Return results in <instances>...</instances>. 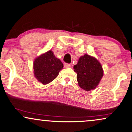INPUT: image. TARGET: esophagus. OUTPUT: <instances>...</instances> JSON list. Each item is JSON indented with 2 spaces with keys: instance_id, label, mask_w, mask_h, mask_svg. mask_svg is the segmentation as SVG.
<instances>
[{
  "instance_id": "34e87169",
  "label": "esophagus",
  "mask_w": 132,
  "mask_h": 132,
  "mask_svg": "<svg viewBox=\"0 0 132 132\" xmlns=\"http://www.w3.org/2000/svg\"><path fill=\"white\" fill-rule=\"evenodd\" d=\"M64 68H70L71 67V64H68V63H64Z\"/></svg>"
}]
</instances>
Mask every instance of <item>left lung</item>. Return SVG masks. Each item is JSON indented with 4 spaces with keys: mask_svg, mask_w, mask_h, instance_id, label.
<instances>
[{
    "mask_svg": "<svg viewBox=\"0 0 132 132\" xmlns=\"http://www.w3.org/2000/svg\"><path fill=\"white\" fill-rule=\"evenodd\" d=\"M74 69L77 74L78 85L86 91L95 89L103 74L101 63L95 58L86 54L79 58Z\"/></svg>",
    "mask_w": 132,
    "mask_h": 132,
    "instance_id": "left-lung-1",
    "label": "left lung"
}]
</instances>
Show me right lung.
<instances>
[{"label": "right lung", "mask_w": 132, "mask_h": 132, "mask_svg": "<svg viewBox=\"0 0 132 132\" xmlns=\"http://www.w3.org/2000/svg\"><path fill=\"white\" fill-rule=\"evenodd\" d=\"M63 68V63L51 51L38 56L33 63L35 76L43 85L54 80Z\"/></svg>", "instance_id": "add662e5"}]
</instances>
